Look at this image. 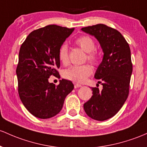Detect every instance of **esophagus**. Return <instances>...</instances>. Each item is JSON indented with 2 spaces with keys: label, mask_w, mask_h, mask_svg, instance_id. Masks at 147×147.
<instances>
[{
  "label": "esophagus",
  "mask_w": 147,
  "mask_h": 147,
  "mask_svg": "<svg viewBox=\"0 0 147 147\" xmlns=\"http://www.w3.org/2000/svg\"><path fill=\"white\" fill-rule=\"evenodd\" d=\"M82 85L81 84H77V83H75V88H80V87H81Z\"/></svg>",
  "instance_id": "1"
}]
</instances>
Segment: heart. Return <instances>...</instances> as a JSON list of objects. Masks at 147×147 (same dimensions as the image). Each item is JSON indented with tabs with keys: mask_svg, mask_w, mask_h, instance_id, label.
I'll return each instance as SVG.
<instances>
[{
	"mask_svg": "<svg viewBox=\"0 0 147 147\" xmlns=\"http://www.w3.org/2000/svg\"><path fill=\"white\" fill-rule=\"evenodd\" d=\"M75 43L85 52L88 53L87 59L90 62L93 63H97L98 55L95 51L96 43L93 38L88 35H82L75 40ZM59 59L64 65L68 63V47L67 45L63 44L61 45L59 51ZM92 72L93 68L89 65H74L64 70L63 72V76L66 80L77 83H83L87 77L91 75Z\"/></svg>",
	"mask_w": 147,
	"mask_h": 147,
	"instance_id": "1",
	"label": "heart"
}]
</instances>
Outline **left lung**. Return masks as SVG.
Here are the masks:
<instances>
[{
  "mask_svg": "<svg viewBox=\"0 0 147 147\" xmlns=\"http://www.w3.org/2000/svg\"><path fill=\"white\" fill-rule=\"evenodd\" d=\"M81 30L97 39L104 54L94 75L96 80L102 81V91L92 88L93 96L84 105L88 117L102 121L114 117L128 96L133 72L130 47L120 32L105 24Z\"/></svg>",
  "mask_w": 147,
  "mask_h": 147,
  "instance_id": "8db88e82",
  "label": "left lung"
}]
</instances>
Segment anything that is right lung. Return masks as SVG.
Here are the masks:
<instances>
[{"mask_svg": "<svg viewBox=\"0 0 147 147\" xmlns=\"http://www.w3.org/2000/svg\"><path fill=\"white\" fill-rule=\"evenodd\" d=\"M74 30L47 26L31 32L21 46L16 70L19 95L24 107L35 117L49 119L59 114L66 96L73 90L69 80L62 79L55 86L49 78L59 74V49Z\"/></svg>", "mask_w": 147, "mask_h": 147, "instance_id": "obj_1", "label": "right lung"}]
</instances>
